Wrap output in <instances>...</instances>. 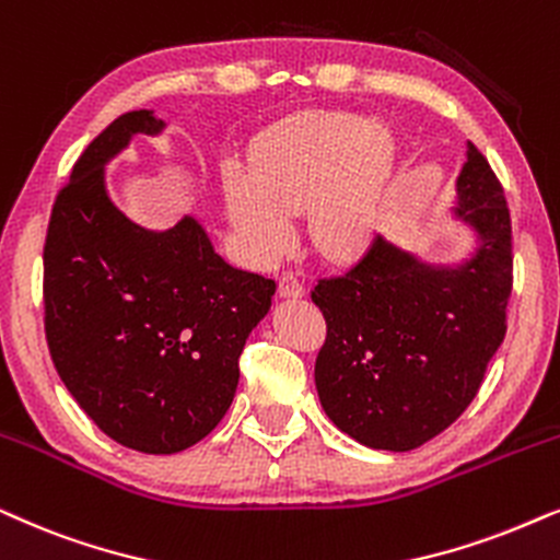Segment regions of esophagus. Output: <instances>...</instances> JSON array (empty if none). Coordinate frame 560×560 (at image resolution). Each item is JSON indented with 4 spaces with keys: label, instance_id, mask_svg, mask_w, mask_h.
I'll list each match as a JSON object with an SVG mask.
<instances>
[{
    "label": "esophagus",
    "instance_id": "esophagus-1",
    "mask_svg": "<svg viewBox=\"0 0 560 560\" xmlns=\"http://www.w3.org/2000/svg\"><path fill=\"white\" fill-rule=\"evenodd\" d=\"M278 293H280L282 298H301L303 293H306V288H303V282L298 280L295 272H282V275H280Z\"/></svg>",
    "mask_w": 560,
    "mask_h": 560
}]
</instances>
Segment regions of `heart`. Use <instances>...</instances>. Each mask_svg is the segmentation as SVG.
Returning a JSON list of instances; mask_svg holds the SVG:
<instances>
[{
    "label": "heart",
    "instance_id": "obj_1",
    "mask_svg": "<svg viewBox=\"0 0 560 560\" xmlns=\"http://www.w3.org/2000/svg\"><path fill=\"white\" fill-rule=\"evenodd\" d=\"M396 172L386 128L350 113H311L272 130L246 159V177L223 187L246 252L265 262L288 244V215L306 210L311 244L350 259L381 226Z\"/></svg>",
    "mask_w": 560,
    "mask_h": 560
}]
</instances>
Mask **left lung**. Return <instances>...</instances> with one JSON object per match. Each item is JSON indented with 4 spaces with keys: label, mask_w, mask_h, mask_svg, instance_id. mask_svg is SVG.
I'll use <instances>...</instances> for the list:
<instances>
[{
    "label": "left lung",
    "mask_w": 560,
    "mask_h": 560,
    "mask_svg": "<svg viewBox=\"0 0 560 560\" xmlns=\"http://www.w3.org/2000/svg\"><path fill=\"white\" fill-rule=\"evenodd\" d=\"M476 257L434 270L375 236L345 272L318 278L326 322L316 390L326 417L362 445L422 447L468 409L506 334L512 218L504 187L474 143L457 177Z\"/></svg>",
    "instance_id": "left-lung-1"
}]
</instances>
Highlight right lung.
Wrapping results in <instances>:
<instances>
[{"label":"right lung","instance_id":"right-lung-1","mask_svg":"<svg viewBox=\"0 0 560 560\" xmlns=\"http://www.w3.org/2000/svg\"><path fill=\"white\" fill-rule=\"evenodd\" d=\"M162 126L133 110L94 138L56 195L43 246V324L63 386L107 438L151 455L221 422L246 337L278 290L223 262L195 218L154 234L107 198V159Z\"/></svg>","mask_w":560,"mask_h":560}]
</instances>
